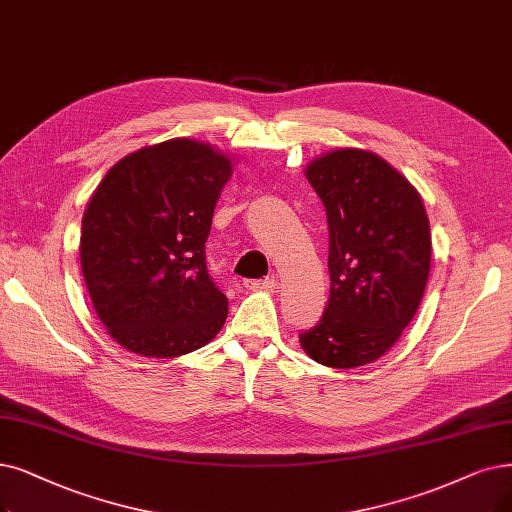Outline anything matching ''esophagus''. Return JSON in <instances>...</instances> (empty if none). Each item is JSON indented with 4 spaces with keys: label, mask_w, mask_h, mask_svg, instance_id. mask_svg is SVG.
I'll return each instance as SVG.
<instances>
[{
    "label": "esophagus",
    "mask_w": 512,
    "mask_h": 512,
    "mask_svg": "<svg viewBox=\"0 0 512 512\" xmlns=\"http://www.w3.org/2000/svg\"><path fill=\"white\" fill-rule=\"evenodd\" d=\"M245 288H248V290H262V292H273L277 288V279L275 277L250 279V281H245Z\"/></svg>",
    "instance_id": "1"
}]
</instances>
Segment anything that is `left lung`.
Masks as SVG:
<instances>
[{"label": "left lung", "mask_w": 512, "mask_h": 512, "mask_svg": "<svg viewBox=\"0 0 512 512\" xmlns=\"http://www.w3.org/2000/svg\"><path fill=\"white\" fill-rule=\"evenodd\" d=\"M330 229V300L302 332L313 361L351 370L380 359L414 319L431 271V224L416 187L363 149H336L304 170Z\"/></svg>", "instance_id": "8db88e82"}]
</instances>
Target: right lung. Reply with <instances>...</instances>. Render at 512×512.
Returning <instances> with one entry per match:
<instances>
[{
    "mask_svg": "<svg viewBox=\"0 0 512 512\" xmlns=\"http://www.w3.org/2000/svg\"><path fill=\"white\" fill-rule=\"evenodd\" d=\"M231 174V157L208 142L172 138L119 159L92 193L81 273L126 351L180 357L222 330L229 300L208 275L206 239Z\"/></svg>",
    "mask_w": 512,
    "mask_h": 512,
    "instance_id": "add662e5",
    "label": "right lung"
}]
</instances>
